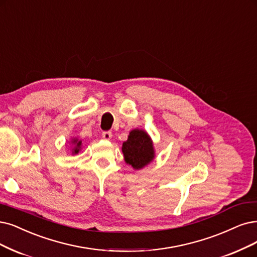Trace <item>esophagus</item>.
<instances>
[{
    "label": "esophagus",
    "mask_w": 257,
    "mask_h": 257,
    "mask_svg": "<svg viewBox=\"0 0 257 257\" xmlns=\"http://www.w3.org/2000/svg\"><path fill=\"white\" fill-rule=\"evenodd\" d=\"M101 137H102V139H103V140L109 141V140L112 138V134H111L110 131H103L102 134H101Z\"/></svg>",
    "instance_id": "esophagus-1"
}]
</instances>
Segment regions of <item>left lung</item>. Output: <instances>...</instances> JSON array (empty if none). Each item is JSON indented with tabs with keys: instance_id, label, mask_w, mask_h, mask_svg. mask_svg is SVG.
I'll use <instances>...</instances> for the list:
<instances>
[{
	"instance_id": "obj_1",
	"label": "left lung",
	"mask_w": 257,
	"mask_h": 257,
	"mask_svg": "<svg viewBox=\"0 0 257 257\" xmlns=\"http://www.w3.org/2000/svg\"><path fill=\"white\" fill-rule=\"evenodd\" d=\"M121 151L125 162L135 169H142L155 159V148L145 130L134 129L129 132L128 140L122 143Z\"/></svg>"
}]
</instances>
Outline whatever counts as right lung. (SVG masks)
<instances>
[{"label":"right lung","instance_id":"obj_1","mask_svg":"<svg viewBox=\"0 0 257 257\" xmlns=\"http://www.w3.org/2000/svg\"><path fill=\"white\" fill-rule=\"evenodd\" d=\"M71 143L74 145V147H73V149H72V154H73V155L78 154L80 148H81V141H79L78 139L75 138V139H73V140L71 141Z\"/></svg>","mask_w":257,"mask_h":257}]
</instances>
